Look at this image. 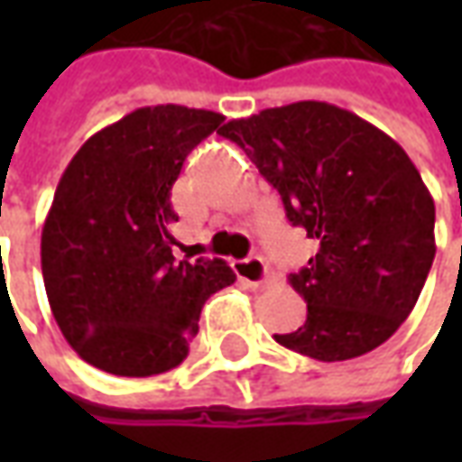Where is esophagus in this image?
<instances>
[{"instance_id":"34e87169","label":"esophagus","mask_w":462,"mask_h":462,"mask_svg":"<svg viewBox=\"0 0 462 462\" xmlns=\"http://www.w3.org/2000/svg\"><path fill=\"white\" fill-rule=\"evenodd\" d=\"M232 270L237 274V280L245 282L252 290L262 287L264 280H267V264H264L262 257H247V260L232 262Z\"/></svg>"}]
</instances>
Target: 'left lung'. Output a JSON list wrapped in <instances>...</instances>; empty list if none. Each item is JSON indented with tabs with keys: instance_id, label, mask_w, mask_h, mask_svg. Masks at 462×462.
Instances as JSON below:
<instances>
[{
	"instance_id": "1",
	"label": "left lung",
	"mask_w": 462,
	"mask_h": 462,
	"mask_svg": "<svg viewBox=\"0 0 462 462\" xmlns=\"http://www.w3.org/2000/svg\"><path fill=\"white\" fill-rule=\"evenodd\" d=\"M220 135L282 195L287 220L319 242L290 274L307 321L274 334L317 361L364 356L408 319L436 257V205L391 135L324 101L264 108Z\"/></svg>"
}]
</instances>
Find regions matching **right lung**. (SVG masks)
I'll return each instance as SVG.
<instances>
[{"label":"right lung","mask_w":462,"mask_h":462,"mask_svg":"<svg viewBox=\"0 0 462 462\" xmlns=\"http://www.w3.org/2000/svg\"><path fill=\"white\" fill-rule=\"evenodd\" d=\"M215 111L145 106L94 133L56 185L42 274L59 329L86 364L155 376L188 356L205 300L235 282L225 260H175L171 190Z\"/></svg>","instance_id":"add662e5"}]
</instances>
